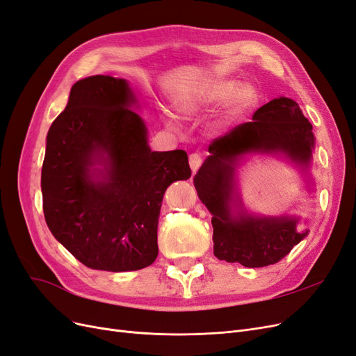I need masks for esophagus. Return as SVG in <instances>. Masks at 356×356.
<instances>
[{
  "label": "esophagus",
  "instance_id": "34e87169",
  "mask_svg": "<svg viewBox=\"0 0 356 356\" xmlns=\"http://www.w3.org/2000/svg\"><path fill=\"white\" fill-rule=\"evenodd\" d=\"M190 168H191V172L193 174H196V172L199 170V168L202 166V161H203V159H202V156L200 154H197V153H193V154H190Z\"/></svg>",
  "mask_w": 356,
  "mask_h": 356
}]
</instances>
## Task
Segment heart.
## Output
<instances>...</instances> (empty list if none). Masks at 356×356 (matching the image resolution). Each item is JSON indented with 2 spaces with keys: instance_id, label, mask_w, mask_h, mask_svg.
<instances>
[{
  "instance_id": "b5f03b06",
  "label": "heart",
  "mask_w": 356,
  "mask_h": 356,
  "mask_svg": "<svg viewBox=\"0 0 356 356\" xmlns=\"http://www.w3.org/2000/svg\"><path fill=\"white\" fill-rule=\"evenodd\" d=\"M233 95V111L241 113L250 108L257 99V92L248 84H241L227 79H212L200 83L196 89L181 99L182 111H195L203 106L220 104Z\"/></svg>"
}]
</instances>
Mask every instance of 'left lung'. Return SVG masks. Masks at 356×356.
Masks as SVG:
<instances>
[{"label":"left lung","mask_w":356,"mask_h":356,"mask_svg":"<svg viewBox=\"0 0 356 356\" xmlns=\"http://www.w3.org/2000/svg\"><path fill=\"white\" fill-rule=\"evenodd\" d=\"M315 148L312 124L296 101L276 98L258 108L251 122L233 127L211 143L195 175L199 199L212 213L213 255L245 267L277 263L303 241L309 230H298V217H260L242 203L236 169L248 154H279L307 172Z\"/></svg>","instance_id":"1"}]
</instances>
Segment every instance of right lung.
<instances>
[{"instance_id":"add662e5","label":"right lung","mask_w":356,"mask_h":356,"mask_svg":"<svg viewBox=\"0 0 356 356\" xmlns=\"http://www.w3.org/2000/svg\"><path fill=\"white\" fill-rule=\"evenodd\" d=\"M138 99L124 79L92 75L71 88L51 123L41 169L51 234L95 270L131 272L159 254L161 200L188 179L184 149L152 152Z\"/></svg>"}]
</instances>
